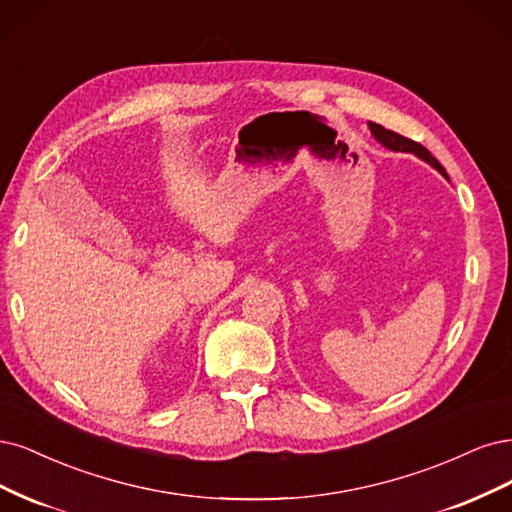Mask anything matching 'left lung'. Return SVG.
I'll return each mask as SVG.
<instances>
[{"instance_id":"left-lung-1","label":"left lung","mask_w":512,"mask_h":512,"mask_svg":"<svg viewBox=\"0 0 512 512\" xmlns=\"http://www.w3.org/2000/svg\"><path fill=\"white\" fill-rule=\"evenodd\" d=\"M370 131H372V136H374L378 142L385 144L387 148H391V151H406V153H415L417 157L425 159L427 163H430V166H434L438 172H442L444 176H447V172H444V168L440 166V161H438L436 157H432V153L427 151L425 146H421L419 142L410 140V138H404V136H400V134H395V131H391V129H385L383 125H378V123H370Z\"/></svg>"}]
</instances>
